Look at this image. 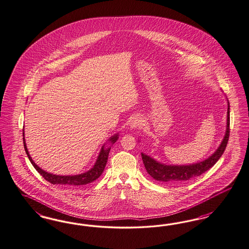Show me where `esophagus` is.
<instances>
[{
    "instance_id": "34e87169",
    "label": "esophagus",
    "mask_w": 249,
    "mask_h": 249,
    "mask_svg": "<svg viewBox=\"0 0 249 249\" xmlns=\"http://www.w3.org/2000/svg\"><path fill=\"white\" fill-rule=\"evenodd\" d=\"M142 124V119H141L140 117H138V116L133 117L131 120H129V126H130V128H132V129L141 127Z\"/></svg>"
}]
</instances>
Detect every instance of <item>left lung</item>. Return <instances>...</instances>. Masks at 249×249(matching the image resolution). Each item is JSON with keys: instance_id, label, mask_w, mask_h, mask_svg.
<instances>
[{"instance_id": "1", "label": "left lung", "mask_w": 249, "mask_h": 249, "mask_svg": "<svg viewBox=\"0 0 249 249\" xmlns=\"http://www.w3.org/2000/svg\"><path fill=\"white\" fill-rule=\"evenodd\" d=\"M230 136V104L228 102V112H227V129L224 139L221 142L217 151L209 158L196 164L187 166H167L160 164L156 160L151 159L148 156L142 153V159L144 164V168L151 177L162 182L169 183H179L185 180H189L195 177L200 176L207 170L211 169L217 161L220 159L224 150L227 146Z\"/></svg>"}]
</instances>
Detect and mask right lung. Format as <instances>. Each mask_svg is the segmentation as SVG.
<instances>
[{
    "label": "right lung",
    "instance_id": "add662e5",
    "mask_svg": "<svg viewBox=\"0 0 249 249\" xmlns=\"http://www.w3.org/2000/svg\"><path fill=\"white\" fill-rule=\"evenodd\" d=\"M23 136H24V132H23ZM118 138L119 137H118V134H117V135L111 137L109 141L112 143H114V142H116ZM23 142H24V148H25V151L28 155V158L31 162L32 166L35 168V169L40 173L44 179L51 182L52 184H62V185H72V186L85 185L87 183H89V182L98 179L101 176V174L103 173L106 165H107L110 151V147L107 149H105L104 146H103L94 167L89 171L80 174V175H75V176H59V175H53V174L48 173V172H46V171H44V170H42L40 168H39L30 158V154H29L27 146H26L25 138H23Z\"/></svg>",
    "mask_w": 249,
    "mask_h": 249
}]
</instances>
